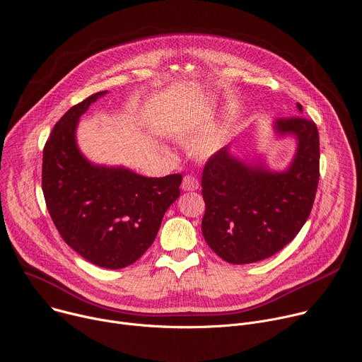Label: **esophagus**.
I'll use <instances>...</instances> for the list:
<instances>
[{
    "instance_id": "34e87169",
    "label": "esophagus",
    "mask_w": 362,
    "mask_h": 362,
    "mask_svg": "<svg viewBox=\"0 0 362 362\" xmlns=\"http://www.w3.org/2000/svg\"><path fill=\"white\" fill-rule=\"evenodd\" d=\"M198 187H199V180L196 179L194 176L186 175V176L183 177V182H182V189H183V190L190 192V190H196Z\"/></svg>"
}]
</instances>
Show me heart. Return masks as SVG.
<instances>
[{"label":"heart","instance_id":"1","mask_svg":"<svg viewBox=\"0 0 362 362\" xmlns=\"http://www.w3.org/2000/svg\"><path fill=\"white\" fill-rule=\"evenodd\" d=\"M225 136H226L225 124L223 122L215 124L211 128L205 129L204 133H199L198 136H194L190 140L189 143L190 153L196 157H209L221 148V146L225 141Z\"/></svg>","mask_w":362,"mask_h":362}]
</instances>
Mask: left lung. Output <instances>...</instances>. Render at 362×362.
Masks as SVG:
<instances>
[{"label":"left lung","mask_w":362,"mask_h":362,"mask_svg":"<svg viewBox=\"0 0 362 362\" xmlns=\"http://www.w3.org/2000/svg\"><path fill=\"white\" fill-rule=\"evenodd\" d=\"M303 112L300 104L296 105ZM277 139L293 136L296 153L281 172L245 161L229 147L205 164L202 234L211 250L231 264H250L286 247L309 218L319 182V133L305 117L273 122Z\"/></svg>","instance_id":"left-lung-1"}]
</instances>
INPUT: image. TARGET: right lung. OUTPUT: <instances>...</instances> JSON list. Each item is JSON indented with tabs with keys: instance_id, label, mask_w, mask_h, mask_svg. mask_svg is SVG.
<instances>
[{
	"instance_id": "add662e5",
	"label": "right lung",
	"mask_w": 362,
	"mask_h": 362,
	"mask_svg": "<svg viewBox=\"0 0 362 362\" xmlns=\"http://www.w3.org/2000/svg\"><path fill=\"white\" fill-rule=\"evenodd\" d=\"M107 90L74 105L43 150L42 187L49 214L71 248L103 269H124L153 244L179 198L182 175L146 177L122 166L89 161L76 143L79 118Z\"/></svg>"
}]
</instances>
